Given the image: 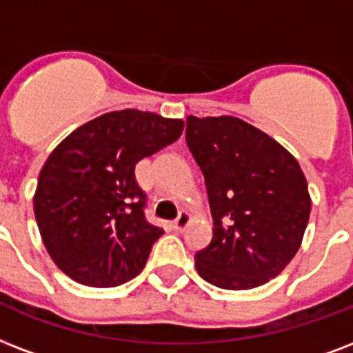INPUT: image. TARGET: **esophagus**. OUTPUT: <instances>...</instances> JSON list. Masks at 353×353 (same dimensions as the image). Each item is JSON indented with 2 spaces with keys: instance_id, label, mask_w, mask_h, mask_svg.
<instances>
[{
  "instance_id": "obj_1",
  "label": "esophagus",
  "mask_w": 353,
  "mask_h": 353,
  "mask_svg": "<svg viewBox=\"0 0 353 353\" xmlns=\"http://www.w3.org/2000/svg\"><path fill=\"white\" fill-rule=\"evenodd\" d=\"M188 222H190V214H188L187 211H181L179 212V216L172 222V228L176 231H183L188 225Z\"/></svg>"
}]
</instances>
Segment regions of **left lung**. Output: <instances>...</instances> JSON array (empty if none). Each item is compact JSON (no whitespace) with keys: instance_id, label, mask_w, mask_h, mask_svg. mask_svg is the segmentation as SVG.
<instances>
[{"instance_id":"left-lung-1","label":"left lung","mask_w":353,"mask_h":353,"mask_svg":"<svg viewBox=\"0 0 353 353\" xmlns=\"http://www.w3.org/2000/svg\"><path fill=\"white\" fill-rule=\"evenodd\" d=\"M205 177L212 239L194 255L201 278L246 290L283 272L302 246L311 196L302 168L270 134L235 117H187Z\"/></svg>"}]
</instances>
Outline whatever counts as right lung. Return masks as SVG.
Segmentation results:
<instances>
[{"instance_id":"1","label":"right lung","mask_w":353,"mask_h":353,"mask_svg":"<svg viewBox=\"0 0 353 353\" xmlns=\"http://www.w3.org/2000/svg\"><path fill=\"white\" fill-rule=\"evenodd\" d=\"M183 120L123 109L64 139L42 166L33 209L53 263L87 287H118L142 272L165 231L144 216L134 166L176 142Z\"/></svg>"}]
</instances>
